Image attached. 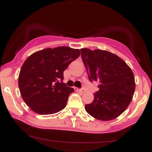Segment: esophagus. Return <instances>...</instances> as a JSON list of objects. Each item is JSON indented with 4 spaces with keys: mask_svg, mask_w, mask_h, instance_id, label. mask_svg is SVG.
<instances>
[{
    "mask_svg": "<svg viewBox=\"0 0 152 152\" xmlns=\"http://www.w3.org/2000/svg\"><path fill=\"white\" fill-rule=\"evenodd\" d=\"M74 90L76 91H78V92H81V93H84L85 91H86V90L84 89V88H76V87H74Z\"/></svg>",
    "mask_w": 152,
    "mask_h": 152,
    "instance_id": "esophagus-1",
    "label": "esophagus"
}]
</instances>
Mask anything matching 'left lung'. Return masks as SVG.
Segmentation results:
<instances>
[{
    "label": "left lung",
    "mask_w": 152,
    "mask_h": 152,
    "mask_svg": "<svg viewBox=\"0 0 152 152\" xmlns=\"http://www.w3.org/2000/svg\"><path fill=\"white\" fill-rule=\"evenodd\" d=\"M81 58L88 79L99 82L93 102L85 105L86 112L102 121L121 115L132 102L135 91L134 76L129 66L115 54L102 50L81 48Z\"/></svg>",
    "instance_id": "left-lung-1"
}]
</instances>
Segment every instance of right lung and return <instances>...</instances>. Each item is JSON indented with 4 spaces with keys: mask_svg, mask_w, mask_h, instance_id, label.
I'll return each instance as SVG.
<instances>
[{
    "mask_svg": "<svg viewBox=\"0 0 152 152\" xmlns=\"http://www.w3.org/2000/svg\"><path fill=\"white\" fill-rule=\"evenodd\" d=\"M79 56L78 49L60 46L41 50L26 59L19 74L18 87L32 111L53 114L66 107L74 89L63 82L64 71Z\"/></svg>",
    "mask_w": 152,
    "mask_h": 152,
    "instance_id": "1",
    "label": "right lung"
}]
</instances>
